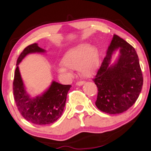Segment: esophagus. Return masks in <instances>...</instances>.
<instances>
[{"mask_svg":"<svg viewBox=\"0 0 151 151\" xmlns=\"http://www.w3.org/2000/svg\"><path fill=\"white\" fill-rule=\"evenodd\" d=\"M84 83H85V82L83 81H78L77 83H76V85L78 86H82L83 85H84Z\"/></svg>","mask_w":151,"mask_h":151,"instance_id":"obj_1","label":"esophagus"}]
</instances>
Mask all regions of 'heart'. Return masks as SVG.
I'll list each match as a JSON object with an SVG mask.
<instances>
[{
    "instance_id": "obj_1",
    "label": "heart",
    "mask_w": 151,
    "mask_h": 151,
    "mask_svg": "<svg viewBox=\"0 0 151 151\" xmlns=\"http://www.w3.org/2000/svg\"><path fill=\"white\" fill-rule=\"evenodd\" d=\"M99 62L98 51L93 47L82 43L70 48L62 58L58 71L61 74L68 75V68L78 69L82 75L88 76L95 70Z\"/></svg>"
}]
</instances>
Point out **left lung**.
Wrapping results in <instances>:
<instances>
[{
	"label": "left lung",
	"instance_id": "left-lung-1",
	"mask_svg": "<svg viewBox=\"0 0 151 151\" xmlns=\"http://www.w3.org/2000/svg\"><path fill=\"white\" fill-rule=\"evenodd\" d=\"M117 49L120 51L118 60L111 65V54ZM93 81L98 88L95 104L100 111L111 114L127 111L139 98L143 85L142 70L134 47L114 35Z\"/></svg>",
	"mask_w": 151,
	"mask_h": 151
}]
</instances>
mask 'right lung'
Returning a JSON list of instances; mask_svg holds the SVG:
<instances>
[{"instance_id": "right-lung-1", "label": "right lung", "mask_w": 151, "mask_h": 151, "mask_svg": "<svg viewBox=\"0 0 151 151\" xmlns=\"http://www.w3.org/2000/svg\"><path fill=\"white\" fill-rule=\"evenodd\" d=\"M45 51L36 43L25 48L17 59L13 81L14 99L18 110L27 121L39 125L53 123L60 118L65 108L67 93L72 86L53 81L42 95L30 98L27 94L18 65L29 53Z\"/></svg>"}]
</instances>
